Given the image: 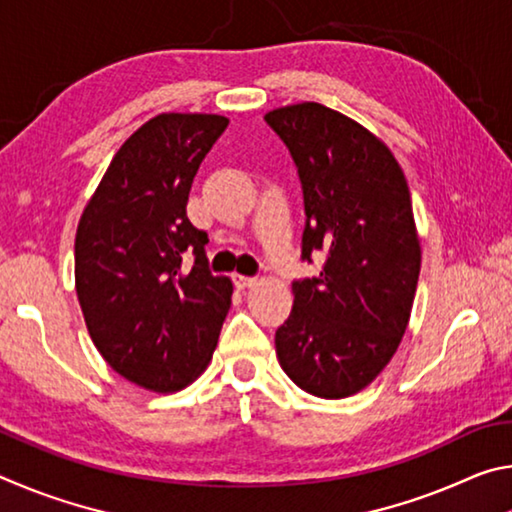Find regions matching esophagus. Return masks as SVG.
Wrapping results in <instances>:
<instances>
[{
    "mask_svg": "<svg viewBox=\"0 0 512 512\" xmlns=\"http://www.w3.org/2000/svg\"><path fill=\"white\" fill-rule=\"evenodd\" d=\"M235 284L239 289H250L257 284V277H248V275H235Z\"/></svg>",
    "mask_w": 512,
    "mask_h": 512,
    "instance_id": "34e87169",
    "label": "esophagus"
}]
</instances>
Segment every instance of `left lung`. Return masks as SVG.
<instances>
[{
  "label": "left lung",
  "mask_w": 512,
  "mask_h": 512,
  "mask_svg": "<svg viewBox=\"0 0 512 512\" xmlns=\"http://www.w3.org/2000/svg\"><path fill=\"white\" fill-rule=\"evenodd\" d=\"M266 121L298 164L302 259L327 257L318 277L293 282L277 361L305 393L343 400L379 377L409 325L422 264L409 183L381 137L323 103L268 110Z\"/></svg>",
  "instance_id": "8db88e82"
}]
</instances>
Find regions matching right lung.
I'll list each match as a JSON object with an SVG mask.
<instances>
[{
	"label": "right lung",
	"mask_w": 512,
	"mask_h": 512,
	"mask_svg": "<svg viewBox=\"0 0 512 512\" xmlns=\"http://www.w3.org/2000/svg\"><path fill=\"white\" fill-rule=\"evenodd\" d=\"M228 117L162 112L119 146L85 203L74 241L76 296L110 368L151 393L203 375L232 305V280L207 271V235L187 198ZM185 252L197 259L183 274Z\"/></svg>",
	"instance_id": "1"
}]
</instances>
